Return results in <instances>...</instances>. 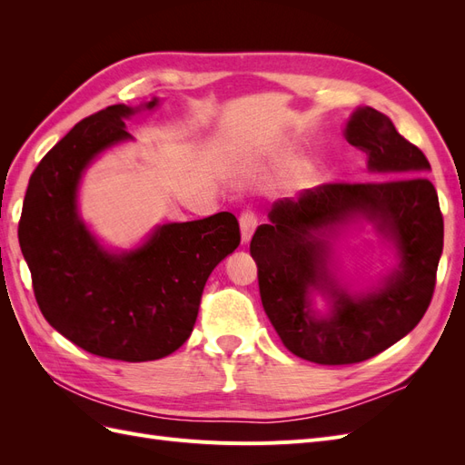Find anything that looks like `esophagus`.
Here are the masks:
<instances>
[{
	"label": "esophagus",
	"mask_w": 465,
	"mask_h": 465,
	"mask_svg": "<svg viewBox=\"0 0 465 465\" xmlns=\"http://www.w3.org/2000/svg\"><path fill=\"white\" fill-rule=\"evenodd\" d=\"M258 227V217L254 215V211H242L241 213V232H242V242H250L252 234H254Z\"/></svg>",
	"instance_id": "1"
}]
</instances>
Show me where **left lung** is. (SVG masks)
Instances as JSON below:
<instances>
[{
    "mask_svg": "<svg viewBox=\"0 0 465 465\" xmlns=\"http://www.w3.org/2000/svg\"><path fill=\"white\" fill-rule=\"evenodd\" d=\"M347 142L367 153L372 182L322 184L283 198L252 236L263 311L281 341L304 361L353 364L382 353L410 333L430 304L442 254L444 221L427 157L371 106L353 112ZM357 216L371 220L399 250L401 265L385 285L349 295L327 270L329 236ZM328 293V317L310 306Z\"/></svg>",
    "mask_w": 465,
    "mask_h": 465,
    "instance_id": "8db88e82",
    "label": "left lung"
}]
</instances>
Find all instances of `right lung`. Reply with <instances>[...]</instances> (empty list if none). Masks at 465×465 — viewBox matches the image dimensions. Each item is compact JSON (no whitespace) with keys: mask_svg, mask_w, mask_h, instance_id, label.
<instances>
[{"mask_svg":"<svg viewBox=\"0 0 465 465\" xmlns=\"http://www.w3.org/2000/svg\"><path fill=\"white\" fill-rule=\"evenodd\" d=\"M157 104L153 98L143 108ZM139 110L114 104L75 124L35 168L19 221L42 316L77 347L125 362L163 359L184 345L207 277L241 244L229 211L163 224L122 254L96 242L77 213L79 182L96 154L132 139L124 118Z\"/></svg>","mask_w":465,"mask_h":465,"instance_id":"add662e5","label":"right lung"}]
</instances>
